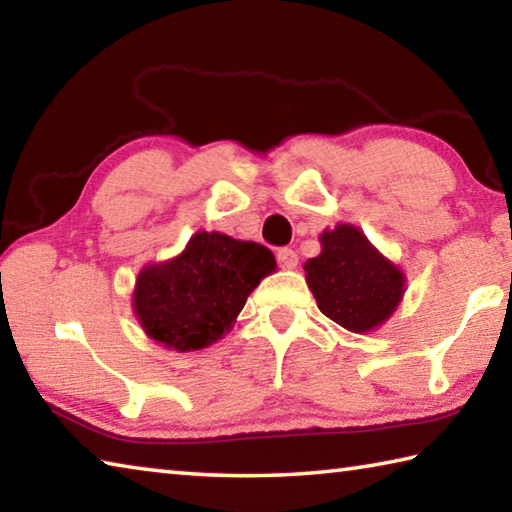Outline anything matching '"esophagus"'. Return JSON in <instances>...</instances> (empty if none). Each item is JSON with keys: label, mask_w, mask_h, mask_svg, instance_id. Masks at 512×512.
<instances>
[{"label": "esophagus", "mask_w": 512, "mask_h": 512, "mask_svg": "<svg viewBox=\"0 0 512 512\" xmlns=\"http://www.w3.org/2000/svg\"><path fill=\"white\" fill-rule=\"evenodd\" d=\"M277 262L282 268H296L298 266V253L293 248H280L277 250Z\"/></svg>", "instance_id": "esophagus-1"}]
</instances>
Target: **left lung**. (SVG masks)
Returning <instances> with one entry per match:
<instances>
[{"mask_svg":"<svg viewBox=\"0 0 512 512\" xmlns=\"http://www.w3.org/2000/svg\"><path fill=\"white\" fill-rule=\"evenodd\" d=\"M323 253L307 259L318 309L350 332H368L393 314L404 291L400 268L381 257L352 225L323 232Z\"/></svg>","mask_w":512,"mask_h":512,"instance_id":"obj_1","label":"left lung"}]
</instances>
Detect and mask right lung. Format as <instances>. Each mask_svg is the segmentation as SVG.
I'll list each match as a JSON object with an SVG mask.
<instances>
[{
	"label": "right lung",
	"instance_id": "add662e5",
	"mask_svg": "<svg viewBox=\"0 0 512 512\" xmlns=\"http://www.w3.org/2000/svg\"><path fill=\"white\" fill-rule=\"evenodd\" d=\"M275 266V255L262 244L196 232L183 255L146 266L137 277L135 314L144 332L167 348L201 350L228 332Z\"/></svg>",
	"mask_w": 512,
	"mask_h": 512
}]
</instances>
